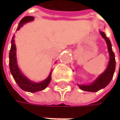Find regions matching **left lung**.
Wrapping results in <instances>:
<instances>
[{
	"instance_id": "8db88e82",
	"label": "left lung",
	"mask_w": 120,
	"mask_h": 120,
	"mask_svg": "<svg viewBox=\"0 0 120 120\" xmlns=\"http://www.w3.org/2000/svg\"><path fill=\"white\" fill-rule=\"evenodd\" d=\"M99 33L105 39L107 44L108 50L109 55V61L108 65L106 69L101 75H99V76L98 77V78L94 81H93L91 83H90L89 85H79L78 84V86L79 87L81 90L86 91H90V92H96L105 87L112 79L114 71L116 69L115 55L112 51L111 42L108 38L106 37L104 32L99 30Z\"/></svg>"
}]
</instances>
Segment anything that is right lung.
I'll use <instances>...</instances> for the list:
<instances>
[{"label":"right lung","mask_w":120,"mask_h":120,"mask_svg":"<svg viewBox=\"0 0 120 120\" xmlns=\"http://www.w3.org/2000/svg\"><path fill=\"white\" fill-rule=\"evenodd\" d=\"M34 19H35V17L30 16H26L22 18L16 30H19L26 22L33 21ZM15 37L14 35L12 38L11 47L10 53H9V67H10V71H11V73L14 79L16 81L18 85L19 86V87L25 91H28V92H30V93H35V92L45 90L48 86L50 81L51 80V73H52L53 70L50 72L49 76L45 80L39 82V83L30 80L26 77L22 73V72L21 71L20 69L19 68V66H18L17 59H16V48L15 43Z\"/></svg>","instance_id":"obj_1"}]
</instances>
